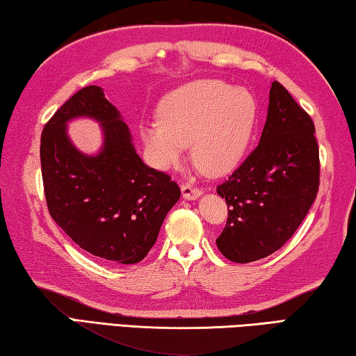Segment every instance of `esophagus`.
<instances>
[{
  "instance_id": "1",
  "label": "esophagus",
  "mask_w": 356,
  "mask_h": 356,
  "mask_svg": "<svg viewBox=\"0 0 356 356\" xmlns=\"http://www.w3.org/2000/svg\"><path fill=\"white\" fill-rule=\"evenodd\" d=\"M181 192H183V197L186 200H195L202 195V189L197 188V186L188 184V183L181 184Z\"/></svg>"
}]
</instances>
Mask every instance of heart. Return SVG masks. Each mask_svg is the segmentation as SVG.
Returning <instances> with one entry per match:
<instances>
[{"label": "heart", "instance_id": "obj_1", "mask_svg": "<svg viewBox=\"0 0 356 356\" xmlns=\"http://www.w3.org/2000/svg\"><path fill=\"white\" fill-rule=\"evenodd\" d=\"M255 124L252 92L219 79H200L168 92L157 108V120L140 124L138 134L156 168L178 164L191 143L195 167L220 177L240 164Z\"/></svg>", "mask_w": 356, "mask_h": 356}]
</instances>
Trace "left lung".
Listing matches in <instances>:
<instances>
[{
	"label": "left lung",
	"mask_w": 356,
	"mask_h": 356,
	"mask_svg": "<svg viewBox=\"0 0 356 356\" xmlns=\"http://www.w3.org/2000/svg\"><path fill=\"white\" fill-rule=\"evenodd\" d=\"M318 145L311 116L273 81L266 123L257 145L218 194L229 218L216 244L236 264L265 259L298 229L317 197Z\"/></svg>",
	"instance_id": "1"
}]
</instances>
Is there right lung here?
<instances>
[{"label": "right lung", "mask_w": 356, "mask_h": 356, "mask_svg": "<svg viewBox=\"0 0 356 356\" xmlns=\"http://www.w3.org/2000/svg\"><path fill=\"white\" fill-rule=\"evenodd\" d=\"M86 115L102 123L104 143L95 156L80 154L67 123ZM47 207L79 246L116 265L147 257L181 191L164 172L143 164L127 124L101 86H85L56 110L40 136Z\"/></svg>", "instance_id": "obj_1"}]
</instances>
